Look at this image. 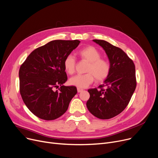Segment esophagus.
Segmentation results:
<instances>
[{
    "mask_svg": "<svg viewBox=\"0 0 158 158\" xmlns=\"http://www.w3.org/2000/svg\"><path fill=\"white\" fill-rule=\"evenodd\" d=\"M82 91H83V89H82V88H77V92H78V93H80V92H82Z\"/></svg>",
    "mask_w": 158,
    "mask_h": 158,
    "instance_id": "esophagus-1",
    "label": "esophagus"
}]
</instances>
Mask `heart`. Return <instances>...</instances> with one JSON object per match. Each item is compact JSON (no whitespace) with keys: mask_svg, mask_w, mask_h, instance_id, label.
<instances>
[{"mask_svg":"<svg viewBox=\"0 0 158 158\" xmlns=\"http://www.w3.org/2000/svg\"><path fill=\"white\" fill-rule=\"evenodd\" d=\"M79 56L82 60L88 63L84 75H77L69 80V83L79 88L88 87L95 80L102 82L109 76L111 71L110 62L101 57V53L93 46H88L81 49L78 52ZM65 72L72 74L75 71L76 60L72 55L65 57L63 62Z\"/></svg>","mask_w":158,"mask_h":158,"instance_id":"heart-1","label":"heart"}]
</instances>
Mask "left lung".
I'll use <instances>...</instances> for the list:
<instances>
[{
  "mask_svg": "<svg viewBox=\"0 0 158 158\" xmlns=\"http://www.w3.org/2000/svg\"><path fill=\"white\" fill-rule=\"evenodd\" d=\"M105 51L111 65L109 76L97 88L89 89L87 108L95 117L110 119L127 107L136 89L135 66L122 50L106 41L93 40ZM106 86V90L102 88Z\"/></svg>",
  "mask_w": 158,
  "mask_h": 158,
  "instance_id": "left-lung-1",
  "label": "left lung"
}]
</instances>
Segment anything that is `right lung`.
Instances as JSON below:
<instances>
[{
	"label": "right lung",
	"mask_w": 158,
	"mask_h": 158,
	"mask_svg": "<svg viewBox=\"0 0 158 158\" xmlns=\"http://www.w3.org/2000/svg\"><path fill=\"white\" fill-rule=\"evenodd\" d=\"M81 41L53 40L33 51L19 70L20 92L27 108L38 118L55 120L63 115L77 94L67 81L63 62ZM60 86L59 91L53 88Z\"/></svg>",
	"instance_id": "1"
}]
</instances>
